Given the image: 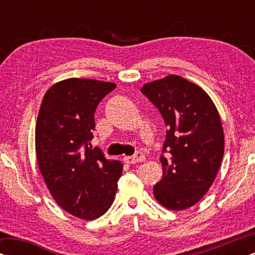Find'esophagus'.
I'll use <instances>...</instances> for the list:
<instances>
[{"label": "esophagus", "mask_w": 255, "mask_h": 255, "mask_svg": "<svg viewBox=\"0 0 255 255\" xmlns=\"http://www.w3.org/2000/svg\"><path fill=\"white\" fill-rule=\"evenodd\" d=\"M145 160V156L142 154V152L138 151L135 152L134 155L132 156H124V161L128 163H137V162H142Z\"/></svg>", "instance_id": "34e87169"}]
</instances>
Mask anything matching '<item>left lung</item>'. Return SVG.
Segmentation results:
<instances>
[{
	"label": "left lung",
	"mask_w": 255,
	"mask_h": 255,
	"mask_svg": "<svg viewBox=\"0 0 255 255\" xmlns=\"http://www.w3.org/2000/svg\"><path fill=\"white\" fill-rule=\"evenodd\" d=\"M140 92L158 108L167 127L162 179L156 201L170 210L193 207L207 194L224 154V132L214 102L201 87L179 75L146 83Z\"/></svg>",
	"instance_id": "8db88e82"
}]
</instances>
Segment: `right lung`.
Returning a JSON list of instances; mask_svg holds the SVG:
<instances>
[{"mask_svg":"<svg viewBox=\"0 0 255 255\" xmlns=\"http://www.w3.org/2000/svg\"><path fill=\"white\" fill-rule=\"evenodd\" d=\"M115 88L97 80H64L45 94L37 118V160L48 190L65 211L86 221L111 207L123 172L120 161L90 144L96 108Z\"/></svg>","mask_w":255,"mask_h":255,"instance_id":"1","label":"right lung"}]
</instances>
